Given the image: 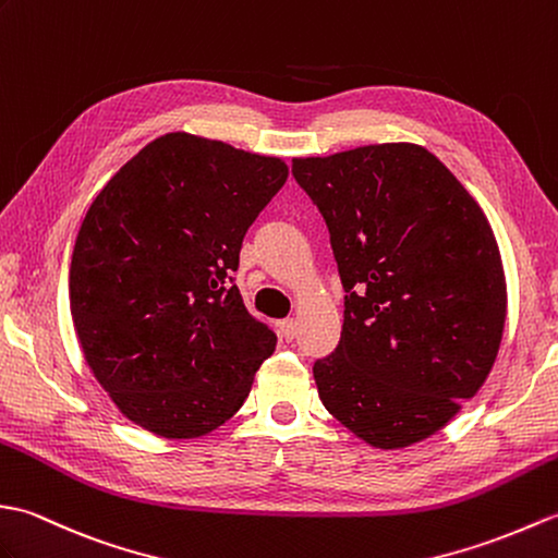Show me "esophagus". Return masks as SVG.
Wrapping results in <instances>:
<instances>
[{"mask_svg": "<svg viewBox=\"0 0 558 558\" xmlns=\"http://www.w3.org/2000/svg\"><path fill=\"white\" fill-rule=\"evenodd\" d=\"M279 333L287 341H293L295 339V333H299V327H295V319L293 317H289V319H281L279 322Z\"/></svg>", "mask_w": 558, "mask_h": 558, "instance_id": "obj_1", "label": "esophagus"}]
</instances>
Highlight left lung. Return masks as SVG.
Returning a JSON list of instances; mask_svg holds the SVG:
<instances>
[{
	"label": "left lung",
	"instance_id": "8db88e82",
	"mask_svg": "<svg viewBox=\"0 0 558 558\" xmlns=\"http://www.w3.org/2000/svg\"><path fill=\"white\" fill-rule=\"evenodd\" d=\"M343 283L341 341L313 365L355 437L403 449L435 435L497 361L506 279L489 221L425 147L381 143L295 157Z\"/></svg>",
	"mask_w": 558,
	"mask_h": 558
}]
</instances>
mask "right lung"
I'll return each mask as SVG.
<instances>
[{"instance_id": "add662e5", "label": "right lung", "mask_w": 558, "mask_h": 558, "mask_svg": "<svg viewBox=\"0 0 558 558\" xmlns=\"http://www.w3.org/2000/svg\"><path fill=\"white\" fill-rule=\"evenodd\" d=\"M287 177L279 157L179 131L147 143L93 201L71 255V317L131 423L195 439L247 399L277 333L245 311L231 275Z\"/></svg>"}]
</instances>
